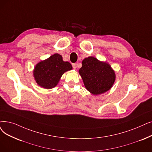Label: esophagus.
I'll list each match as a JSON object with an SVG mask.
<instances>
[{"mask_svg": "<svg viewBox=\"0 0 152 152\" xmlns=\"http://www.w3.org/2000/svg\"><path fill=\"white\" fill-rule=\"evenodd\" d=\"M72 68H73L75 69H76V66H77V64L76 63H72Z\"/></svg>", "mask_w": 152, "mask_h": 152, "instance_id": "34e87169", "label": "esophagus"}]
</instances>
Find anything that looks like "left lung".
Masks as SVG:
<instances>
[{
    "instance_id": "obj_1",
    "label": "left lung",
    "mask_w": 152,
    "mask_h": 152,
    "mask_svg": "<svg viewBox=\"0 0 152 152\" xmlns=\"http://www.w3.org/2000/svg\"><path fill=\"white\" fill-rule=\"evenodd\" d=\"M85 88L94 95L101 94L109 91L115 80V74L109 64L89 56L82 61L79 70Z\"/></svg>"
}]
</instances>
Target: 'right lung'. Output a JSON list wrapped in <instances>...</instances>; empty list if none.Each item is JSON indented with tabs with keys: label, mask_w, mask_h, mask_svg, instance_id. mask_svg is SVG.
Wrapping results in <instances>:
<instances>
[{
	"label": "right lung",
	"mask_w": 152,
	"mask_h": 152,
	"mask_svg": "<svg viewBox=\"0 0 152 152\" xmlns=\"http://www.w3.org/2000/svg\"><path fill=\"white\" fill-rule=\"evenodd\" d=\"M72 68L69 62L63 60L61 55L55 53L37 64L33 72L38 85L45 89H51L58 84L64 72Z\"/></svg>",
	"instance_id": "add662e5"
}]
</instances>
